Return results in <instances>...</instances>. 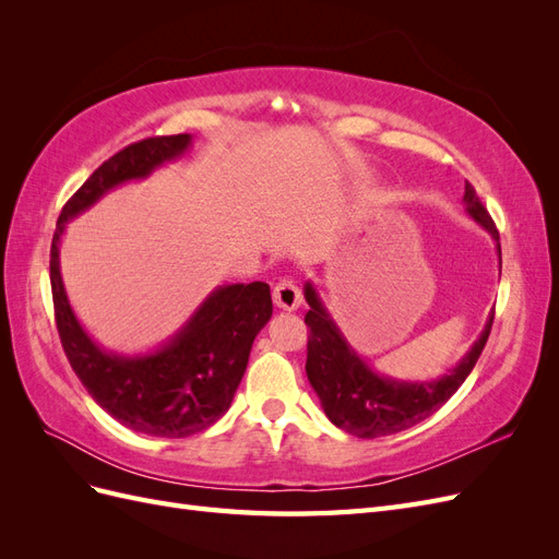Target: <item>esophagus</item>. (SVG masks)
<instances>
[{"mask_svg":"<svg viewBox=\"0 0 559 559\" xmlns=\"http://www.w3.org/2000/svg\"><path fill=\"white\" fill-rule=\"evenodd\" d=\"M273 300H275V306H277L280 310L294 312V310L300 308L302 294H300V289H298V286H296L292 280H280V282L275 284V289H273Z\"/></svg>","mask_w":559,"mask_h":559,"instance_id":"1","label":"esophagus"}]
</instances>
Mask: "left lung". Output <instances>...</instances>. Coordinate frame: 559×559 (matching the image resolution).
<instances>
[{"mask_svg":"<svg viewBox=\"0 0 559 559\" xmlns=\"http://www.w3.org/2000/svg\"><path fill=\"white\" fill-rule=\"evenodd\" d=\"M464 207L473 222L485 228L489 238L495 240L501 270L499 233L468 181L464 186ZM302 294H306L310 306L306 314V324L310 326L306 364L308 380L319 396L321 408H324L333 425L359 438L399 433L403 429H411L413 425H419L421 419H427L441 408L468 378L473 366H476L495 319V312L487 317L478 341L471 345V349L443 378L408 382L378 373L349 345L343 329L337 326V321L329 312L326 302L321 300L312 282H306Z\"/></svg>","mask_w":559,"mask_h":559,"instance_id":"8db88e82","label":"left lung"}]
</instances>
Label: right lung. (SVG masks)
<instances>
[{"label": "right lung", "instance_id": "add662e5", "mask_svg": "<svg viewBox=\"0 0 559 559\" xmlns=\"http://www.w3.org/2000/svg\"><path fill=\"white\" fill-rule=\"evenodd\" d=\"M191 144V134H173L118 151L62 207L50 245L58 333L76 378L116 421L156 438L198 433L230 408L253 337L273 317L270 286L265 282L216 286L156 349L123 354L95 343L74 314L60 273V242L72 218L88 212L118 186L142 181L165 163L179 160Z\"/></svg>", "mask_w": 559, "mask_h": 559}]
</instances>
